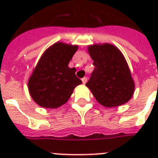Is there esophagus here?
<instances>
[{
	"instance_id": "esophagus-1",
	"label": "esophagus",
	"mask_w": 158,
	"mask_h": 158,
	"mask_svg": "<svg viewBox=\"0 0 158 158\" xmlns=\"http://www.w3.org/2000/svg\"><path fill=\"white\" fill-rule=\"evenodd\" d=\"M87 81H88V78H87V77H84V78H83V79H82V82H83V84H86Z\"/></svg>"
}]
</instances>
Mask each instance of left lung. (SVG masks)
<instances>
[{
  "label": "left lung",
  "instance_id": "8db88e82",
  "mask_svg": "<svg viewBox=\"0 0 158 158\" xmlns=\"http://www.w3.org/2000/svg\"><path fill=\"white\" fill-rule=\"evenodd\" d=\"M94 69L86 86L106 107L126 103L135 92V83L123 54L111 44L89 47Z\"/></svg>",
  "mask_w": 158,
  "mask_h": 158
}]
</instances>
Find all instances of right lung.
Returning <instances> with one entry per match:
<instances>
[{"mask_svg": "<svg viewBox=\"0 0 158 158\" xmlns=\"http://www.w3.org/2000/svg\"><path fill=\"white\" fill-rule=\"evenodd\" d=\"M77 50L78 46L56 43L45 51L28 83L36 103L45 108L59 107L82 84L75 75L76 69L68 66Z\"/></svg>", "mask_w": 158, "mask_h": 158, "instance_id": "right-lung-1", "label": "right lung"}]
</instances>
